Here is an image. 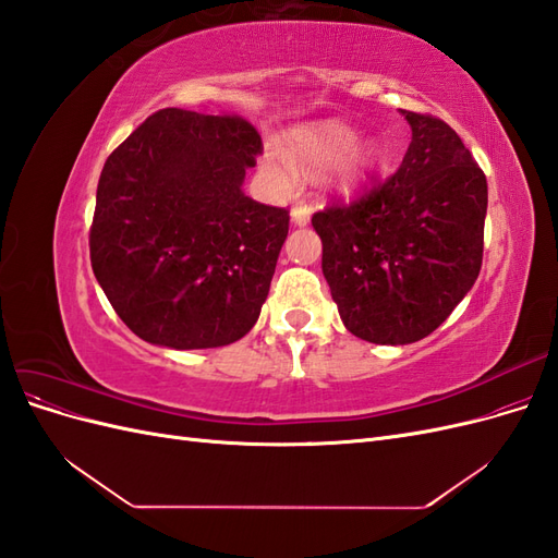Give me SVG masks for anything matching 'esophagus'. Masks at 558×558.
Here are the masks:
<instances>
[{"instance_id":"obj_1","label":"esophagus","mask_w":558,"mask_h":558,"mask_svg":"<svg viewBox=\"0 0 558 558\" xmlns=\"http://www.w3.org/2000/svg\"><path fill=\"white\" fill-rule=\"evenodd\" d=\"M291 216H293V223L295 226H307L310 218H312V209L307 205H295L291 209Z\"/></svg>"}]
</instances>
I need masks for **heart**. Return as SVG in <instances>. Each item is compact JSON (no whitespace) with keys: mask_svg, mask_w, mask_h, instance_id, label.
<instances>
[{"mask_svg":"<svg viewBox=\"0 0 558 558\" xmlns=\"http://www.w3.org/2000/svg\"><path fill=\"white\" fill-rule=\"evenodd\" d=\"M356 142V132L342 123H326L316 130L300 132L293 142L286 146V160L295 172H316L320 167L332 165L337 158L344 156L347 150ZM375 160V150L369 144L353 148L347 160L340 167V183L351 185L365 177L369 165ZM263 172L272 179L277 185H289L291 174L283 165L272 158L263 160Z\"/></svg>","mask_w":558,"mask_h":558,"instance_id":"heart-1","label":"heart"}]
</instances>
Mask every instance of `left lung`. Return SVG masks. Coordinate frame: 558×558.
Instances as JSON below:
<instances>
[{"mask_svg":"<svg viewBox=\"0 0 558 558\" xmlns=\"http://www.w3.org/2000/svg\"><path fill=\"white\" fill-rule=\"evenodd\" d=\"M400 113L412 142L398 172L312 216L344 326L373 344L424 340L482 269L484 172L440 118Z\"/></svg>","mask_w":558,"mask_h":558,"instance_id":"1","label":"left lung"}]
</instances>
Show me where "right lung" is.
Here are the masks:
<instances>
[{"label":"right lung","instance_id":"obj_1","mask_svg":"<svg viewBox=\"0 0 558 558\" xmlns=\"http://www.w3.org/2000/svg\"><path fill=\"white\" fill-rule=\"evenodd\" d=\"M260 150L242 116L160 109L107 158L90 263L142 340L214 349L258 320L289 234V209L242 193Z\"/></svg>","mask_w":558,"mask_h":558}]
</instances>
